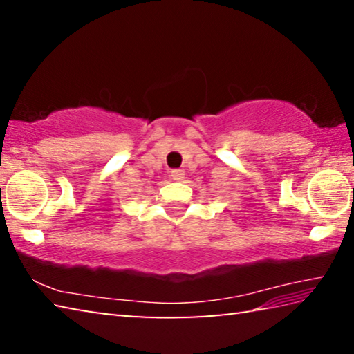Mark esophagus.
Masks as SVG:
<instances>
[{
	"label": "esophagus",
	"instance_id": "1",
	"mask_svg": "<svg viewBox=\"0 0 354 354\" xmlns=\"http://www.w3.org/2000/svg\"><path fill=\"white\" fill-rule=\"evenodd\" d=\"M171 179H175V181H181L184 178V170L181 169H176V170H171Z\"/></svg>",
	"mask_w": 354,
	"mask_h": 354
}]
</instances>
